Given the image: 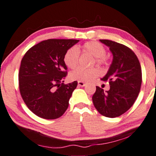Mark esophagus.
Masks as SVG:
<instances>
[{
  "label": "esophagus",
  "instance_id": "esophagus-1",
  "mask_svg": "<svg viewBox=\"0 0 156 156\" xmlns=\"http://www.w3.org/2000/svg\"><path fill=\"white\" fill-rule=\"evenodd\" d=\"M78 84L79 87H84L85 85H86V83H84V82L83 81H78Z\"/></svg>",
  "mask_w": 156,
  "mask_h": 156
}]
</instances>
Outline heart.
Here are the masks:
<instances>
[{
	"label": "heart",
	"instance_id": "1",
	"mask_svg": "<svg viewBox=\"0 0 156 156\" xmlns=\"http://www.w3.org/2000/svg\"><path fill=\"white\" fill-rule=\"evenodd\" d=\"M81 51L83 53H88L94 57L93 64H96L100 67L104 68L109 64L108 57L105 55L106 49L101 43L97 41H88L81 47ZM80 52L76 47L69 48L64 56L65 64L71 69H75L79 64ZM101 74L100 69L96 67L84 69L78 68L72 72L69 78L72 80L90 82L95 80Z\"/></svg>",
	"mask_w": 156,
	"mask_h": 156
}]
</instances>
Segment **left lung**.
<instances>
[{"label": "left lung", "mask_w": 156, "mask_h": 156, "mask_svg": "<svg viewBox=\"0 0 156 156\" xmlns=\"http://www.w3.org/2000/svg\"><path fill=\"white\" fill-rule=\"evenodd\" d=\"M100 41L109 47L113 55L108 73L101 79L109 81L110 89L104 92L96 87L92 102L102 115L119 117L133 105L139 94L142 82L141 64L136 55L126 46L106 39Z\"/></svg>", "instance_id": "8db88e82"}]
</instances>
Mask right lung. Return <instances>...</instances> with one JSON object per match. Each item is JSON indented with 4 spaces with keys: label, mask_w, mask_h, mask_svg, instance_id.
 I'll list each match as a JSON object with an SVG mask.
<instances>
[{
    "label": "right lung",
    "mask_w": 156,
    "mask_h": 156,
    "mask_svg": "<svg viewBox=\"0 0 156 156\" xmlns=\"http://www.w3.org/2000/svg\"><path fill=\"white\" fill-rule=\"evenodd\" d=\"M75 39H48L31 47L21 60L18 73L20 95L38 117L56 119L66 112L78 81L64 84L67 67L65 52Z\"/></svg>",
    "instance_id": "obj_1"
}]
</instances>
